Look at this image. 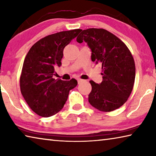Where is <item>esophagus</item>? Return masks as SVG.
<instances>
[{
	"label": "esophagus",
	"instance_id": "esophagus-1",
	"mask_svg": "<svg viewBox=\"0 0 156 156\" xmlns=\"http://www.w3.org/2000/svg\"><path fill=\"white\" fill-rule=\"evenodd\" d=\"M77 80H78V84H80V83H82V82L84 81V80H83V79H80V78H78Z\"/></svg>",
	"mask_w": 156,
	"mask_h": 156
}]
</instances>
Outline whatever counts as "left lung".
I'll return each mask as SVG.
<instances>
[{"instance_id": "left-lung-1", "label": "left lung", "mask_w": 156, "mask_h": 156, "mask_svg": "<svg viewBox=\"0 0 156 156\" xmlns=\"http://www.w3.org/2000/svg\"><path fill=\"white\" fill-rule=\"evenodd\" d=\"M76 41H85L91 50L92 61L102 63V83L89 81V103L104 112L118 109L128 100L135 81V62L130 50L114 34L101 28L82 30Z\"/></svg>"}]
</instances>
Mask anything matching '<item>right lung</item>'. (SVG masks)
<instances>
[{
  "mask_svg": "<svg viewBox=\"0 0 156 156\" xmlns=\"http://www.w3.org/2000/svg\"><path fill=\"white\" fill-rule=\"evenodd\" d=\"M81 31H64L45 36L31 47L23 62L20 88L31 109L42 117H50L61 110L71 89L76 87L70 80L53 78L56 66L62 65L63 49Z\"/></svg>",
  "mask_w": 156,
  "mask_h": 156,
  "instance_id": "obj_1",
  "label": "right lung"
}]
</instances>
